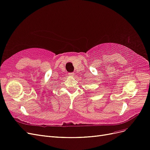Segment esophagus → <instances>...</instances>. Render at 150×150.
<instances>
[{
    "label": "esophagus",
    "instance_id": "esophagus-1",
    "mask_svg": "<svg viewBox=\"0 0 150 150\" xmlns=\"http://www.w3.org/2000/svg\"><path fill=\"white\" fill-rule=\"evenodd\" d=\"M69 75H70L71 76H74V73H73V72H71V73H69Z\"/></svg>",
    "mask_w": 150,
    "mask_h": 150
}]
</instances>
